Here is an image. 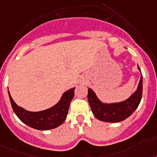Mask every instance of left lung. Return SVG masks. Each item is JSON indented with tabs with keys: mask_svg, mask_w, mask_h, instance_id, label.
Returning <instances> with one entry per match:
<instances>
[{
	"mask_svg": "<svg viewBox=\"0 0 157 157\" xmlns=\"http://www.w3.org/2000/svg\"><path fill=\"white\" fill-rule=\"evenodd\" d=\"M139 71L141 72L138 66ZM143 92V76L141 74L137 90L126 100L119 102H102L94 90L88 89V101L94 115L98 120L106 123H118L132 115L140 103Z\"/></svg>",
	"mask_w": 157,
	"mask_h": 157,
	"instance_id": "1",
	"label": "left lung"
}]
</instances>
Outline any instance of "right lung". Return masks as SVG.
Here are the masks:
<instances>
[{"mask_svg":"<svg viewBox=\"0 0 157 157\" xmlns=\"http://www.w3.org/2000/svg\"><path fill=\"white\" fill-rule=\"evenodd\" d=\"M75 88L69 89L63 94L58 102L52 107L41 111H29L19 106L13 100L8 90L10 103L17 118L29 127L34 129L46 131L58 127L67 118L71 101L74 97Z\"/></svg>","mask_w":157,"mask_h":157,"instance_id":"obj_1","label":"right lung"}]
</instances>
